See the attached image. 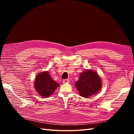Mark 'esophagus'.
I'll return each instance as SVG.
<instances>
[{"mask_svg": "<svg viewBox=\"0 0 134 134\" xmlns=\"http://www.w3.org/2000/svg\"><path fill=\"white\" fill-rule=\"evenodd\" d=\"M69 82V80L67 79H64V80H63V83H68Z\"/></svg>", "mask_w": 134, "mask_h": 134, "instance_id": "34e87169", "label": "esophagus"}]
</instances>
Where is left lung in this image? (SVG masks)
<instances>
[{
  "label": "left lung",
  "mask_w": 134,
  "mask_h": 134,
  "mask_svg": "<svg viewBox=\"0 0 134 134\" xmlns=\"http://www.w3.org/2000/svg\"><path fill=\"white\" fill-rule=\"evenodd\" d=\"M75 86L80 96L88 97L98 92L102 87V83L97 72L88 70L80 73L79 80L76 82Z\"/></svg>",
  "instance_id": "1"
}]
</instances>
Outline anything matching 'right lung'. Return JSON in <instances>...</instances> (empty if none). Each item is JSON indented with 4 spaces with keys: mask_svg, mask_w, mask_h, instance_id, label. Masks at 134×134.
Listing matches in <instances>:
<instances>
[{
    "mask_svg": "<svg viewBox=\"0 0 134 134\" xmlns=\"http://www.w3.org/2000/svg\"><path fill=\"white\" fill-rule=\"evenodd\" d=\"M60 84L51 78L48 71H44L37 75L35 80V88L42 97H47L52 94Z\"/></svg>",
    "mask_w": 134,
    "mask_h": 134,
    "instance_id": "1",
    "label": "right lung"
}]
</instances>
